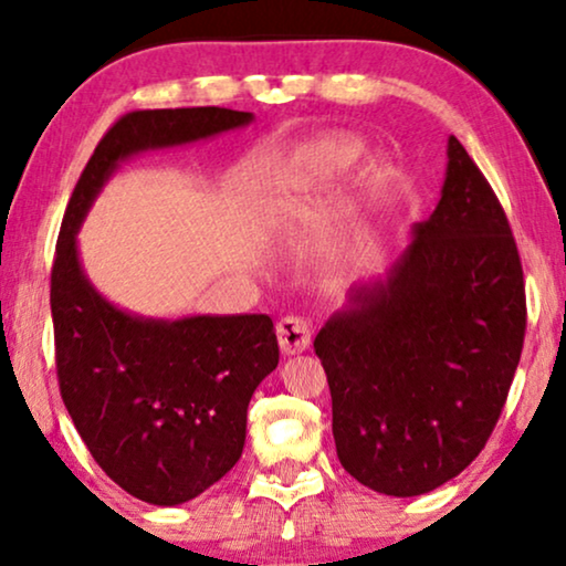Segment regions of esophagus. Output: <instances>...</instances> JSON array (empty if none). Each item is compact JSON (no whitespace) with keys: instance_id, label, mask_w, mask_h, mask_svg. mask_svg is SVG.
<instances>
[{"instance_id":"esophagus-1","label":"esophagus","mask_w":566,"mask_h":566,"mask_svg":"<svg viewBox=\"0 0 566 566\" xmlns=\"http://www.w3.org/2000/svg\"><path fill=\"white\" fill-rule=\"evenodd\" d=\"M277 343L285 355L304 353L312 345V327L304 316H285L277 322Z\"/></svg>"}]
</instances>
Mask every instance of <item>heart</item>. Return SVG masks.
Here are the masks:
<instances>
[{
	"mask_svg": "<svg viewBox=\"0 0 566 566\" xmlns=\"http://www.w3.org/2000/svg\"><path fill=\"white\" fill-rule=\"evenodd\" d=\"M360 157L358 146H324L308 154V159L301 165V172L308 175H339L350 169ZM304 203V185H291L285 192V206L296 208Z\"/></svg>",
	"mask_w": 566,
	"mask_h": 566,
	"instance_id": "obj_1",
	"label": "heart"
}]
</instances>
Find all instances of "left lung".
Listing matches in <instances>:
<instances>
[{"label":"left lung","mask_w":566,"mask_h":566,"mask_svg":"<svg viewBox=\"0 0 566 566\" xmlns=\"http://www.w3.org/2000/svg\"><path fill=\"white\" fill-rule=\"evenodd\" d=\"M525 335L517 247L455 136L430 219L314 339L337 459L368 490L417 497L459 476L505 407Z\"/></svg>","instance_id":"8db88e82"}]
</instances>
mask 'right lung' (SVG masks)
I'll use <instances>...</instances> for the list:
<instances>
[{"mask_svg": "<svg viewBox=\"0 0 566 566\" xmlns=\"http://www.w3.org/2000/svg\"><path fill=\"white\" fill-rule=\"evenodd\" d=\"M252 113L177 107L123 115L69 200L51 270L61 399L99 469L149 505H182L239 461L247 407L277 366L268 314L154 319L99 293L80 260L82 221L120 161L244 128Z\"/></svg>", "mask_w": 566, "mask_h": 566, "instance_id": "obj_1", "label": "right lung"}]
</instances>
